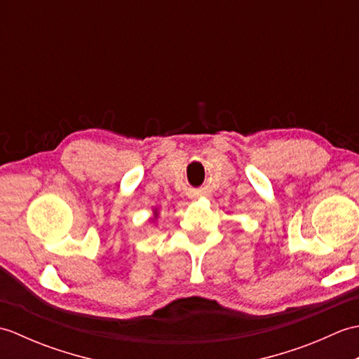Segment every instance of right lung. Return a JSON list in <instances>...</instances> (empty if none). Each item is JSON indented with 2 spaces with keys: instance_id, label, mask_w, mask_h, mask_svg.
<instances>
[{
  "instance_id": "add662e5",
  "label": "right lung",
  "mask_w": 359,
  "mask_h": 359,
  "mask_svg": "<svg viewBox=\"0 0 359 359\" xmlns=\"http://www.w3.org/2000/svg\"><path fill=\"white\" fill-rule=\"evenodd\" d=\"M158 217V208H154L152 210V216H151V222H156Z\"/></svg>"
}]
</instances>
